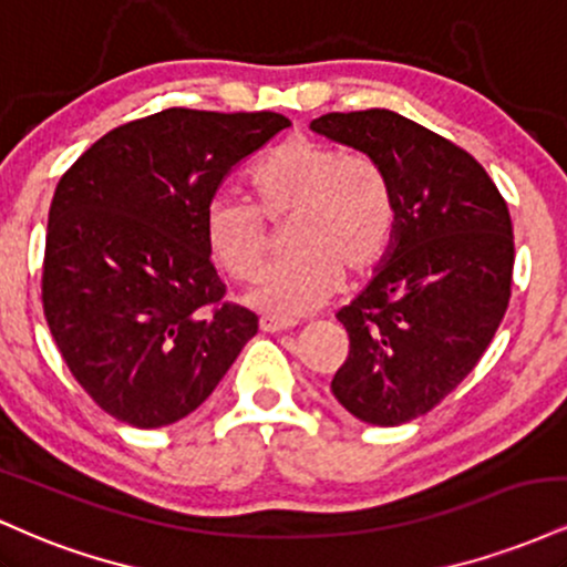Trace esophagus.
<instances>
[{
  "instance_id": "34e87169",
  "label": "esophagus",
  "mask_w": 567,
  "mask_h": 567,
  "mask_svg": "<svg viewBox=\"0 0 567 567\" xmlns=\"http://www.w3.org/2000/svg\"><path fill=\"white\" fill-rule=\"evenodd\" d=\"M258 324H261L264 333H282V330L296 328V322L292 320H282V317H275V315H264L261 320H258Z\"/></svg>"
}]
</instances>
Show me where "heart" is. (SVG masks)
<instances>
[{"instance_id":"b5f03b06","label":"heart","mask_w":567,"mask_h":567,"mask_svg":"<svg viewBox=\"0 0 567 567\" xmlns=\"http://www.w3.org/2000/svg\"><path fill=\"white\" fill-rule=\"evenodd\" d=\"M258 202L216 194L205 207V239L234 279H252L269 252V224L296 213V256L266 269L247 301L279 317L320 309L341 288L343 266L365 271L381 261L394 231L392 188L373 159L292 135L252 171Z\"/></svg>"}]
</instances>
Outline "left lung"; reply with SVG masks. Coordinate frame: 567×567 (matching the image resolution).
<instances>
[{
	"label": "left lung",
	"instance_id": "8db88e82",
	"mask_svg": "<svg viewBox=\"0 0 567 567\" xmlns=\"http://www.w3.org/2000/svg\"><path fill=\"white\" fill-rule=\"evenodd\" d=\"M311 130L368 154L392 188L381 269L336 315L349 357L330 392L365 424L400 426L440 405L491 347L512 296L509 207L472 154L389 109L324 114Z\"/></svg>",
	"mask_w": 567,
	"mask_h": 567
}]
</instances>
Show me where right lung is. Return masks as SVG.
Listing matches in <instances>:
<instances>
[{"mask_svg": "<svg viewBox=\"0 0 567 567\" xmlns=\"http://www.w3.org/2000/svg\"><path fill=\"white\" fill-rule=\"evenodd\" d=\"M285 127L275 112L165 109L114 127L58 181L44 320L71 375L116 421H181L258 333L250 309L224 301L205 207Z\"/></svg>", "mask_w": 567, "mask_h": 567, "instance_id": "add662e5", "label": "right lung"}]
</instances>
